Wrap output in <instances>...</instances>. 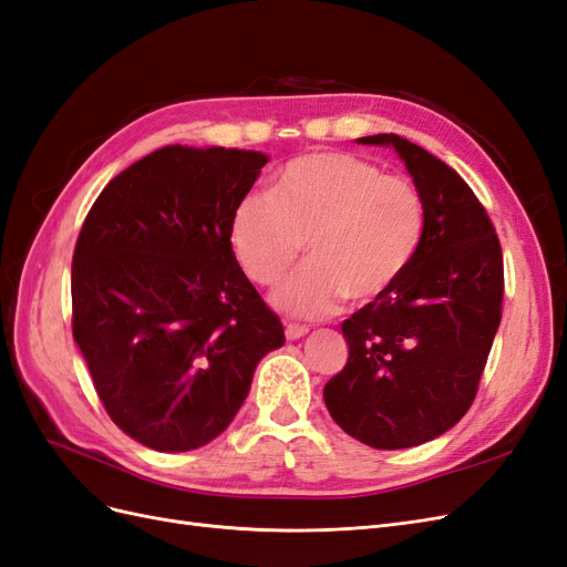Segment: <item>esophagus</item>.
Wrapping results in <instances>:
<instances>
[{
  "label": "esophagus",
  "instance_id": "esophagus-1",
  "mask_svg": "<svg viewBox=\"0 0 567 567\" xmlns=\"http://www.w3.org/2000/svg\"><path fill=\"white\" fill-rule=\"evenodd\" d=\"M307 333H310V329H307V326H300V323H288L286 326V338L288 340H300Z\"/></svg>",
  "mask_w": 567,
  "mask_h": 567
}]
</instances>
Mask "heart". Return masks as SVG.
Segmentation results:
<instances>
[{"label": "heart", "mask_w": 567, "mask_h": 567, "mask_svg": "<svg viewBox=\"0 0 567 567\" xmlns=\"http://www.w3.org/2000/svg\"><path fill=\"white\" fill-rule=\"evenodd\" d=\"M425 231L419 188L350 153H310L290 161L274 192H250L231 215V246L257 284H274L310 252L300 269L271 290L290 317L317 319L348 300L364 305L394 288Z\"/></svg>", "instance_id": "b5f03b06"}]
</instances>
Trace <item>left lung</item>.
<instances>
[{"label": "left lung", "instance_id": "obj_1", "mask_svg": "<svg viewBox=\"0 0 567 567\" xmlns=\"http://www.w3.org/2000/svg\"><path fill=\"white\" fill-rule=\"evenodd\" d=\"M394 148L425 205V231L390 293L342 321L350 357L326 383L333 421L375 450H406L456 425L475 400L502 321L504 260L483 205L450 165L398 134Z\"/></svg>", "mask_w": 567, "mask_h": 567}]
</instances>
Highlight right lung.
Wrapping results in <instances>:
<instances>
[{
  "mask_svg": "<svg viewBox=\"0 0 567 567\" xmlns=\"http://www.w3.org/2000/svg\"><path fill=\"white\" fill-rule=\"evenodd\" d=\"M269 156L163 146L109 182L73 255V338L113 423L156 452L227 431L286 342L231 250V215Z\"/></svg>",
  "mask_w": 567,
  "mask_h": 567,
  "instance_id": "add662e5",
  "label": "right lung"
}]
</instances>
